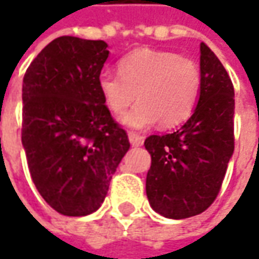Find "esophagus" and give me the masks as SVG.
<instances>
[{
  "mask_svg": "<svg viewBox=\"0 0 259 259\" xmlns=\"http://www.w3.org/2000/svg\"><path fill=\"white\" fill-rule=\"evenodd\" d=\"M128 138H130V143L133 147H140L144 143V137L140 134H135V133H128Z\"/></svg>",
  "mask_w": 259,
  "mask_h": 259,
  "instance_id": "esophagus-1",
  "label": "esophagus"
}]
</instances>
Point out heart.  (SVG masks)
I'll return each instance as SVG.
<instances>
[{"instance_id": "heart-1", "label": "heart", "mask_w": 259, "mask_h": 259, "mask_svg": "<svg viewBox=\"0 0 259 259\" xmlns=\"http://www.w3.org/2000/svg\"><path fill=\"white\" fill-rule=\"evenodd\" d=\"M119 75L102 72L98 86L105 105L114 114L125 112L122 124L145 130L157 121L164 128L186 121L197 104L202 75L192 59L173 52L140 49L124 56L119 63Z\"/></svg>"}]
</instances>
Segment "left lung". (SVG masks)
Listing matches in <instances>:
<instances>
[{
    "label": "left lung",
    "mask_w": 259,
    "mask_h": 259,
    "mask_svg": "<svg viewBox=\"0 0 259 259\" xmlns=\"http://www.w3.org/2000/svg\"><path fill=\"white\" fill-rule=\"evenodd\" d=\"M202 88L187 122L171 134L150 135L145 190L157 213L186 219L204 212L221 192L234 154L235 92L213 52L200 45Z\"/></svg>",
    "instance_id": "obj_1"
}]
</instances>
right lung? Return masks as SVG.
I'll return each instance as SVG.
<instances>
[{"label": "right lung", "mask_w": 259, "mask_h": 259, "mask_svg": "<svg viewBox=\"0 0 259 259\" xmlns=\"http://www.w3.org/2000/svg\"><path fill=\"white\" fill-rule=\"evenodd\" d=\"M108 45L62 35L37 55L23 79L21 141L35 189L65 216L99 209L130 148L98 79Z\"/></svg>", "instance_id": "right-lung-1"}]
</instances>
